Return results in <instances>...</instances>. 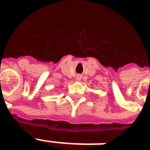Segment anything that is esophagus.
Wrapping results in <instances>:
<instances>
[{
	"mask_svg": "<svg viewBox=\"0 0 150 150\" xmlns=\"http://www.w3.org/2000/svg\"><path fill=\"white\" fill-rule=\"evenodd\" d=\"M81 79V75H77V76H76V80L79 81V80Z\"/></svg>",
	"mask_w": 150,
	"mask_h": 150,
	"instance_id": "esophagus-1",
	"label": "esophagus"
}]
</instances>
